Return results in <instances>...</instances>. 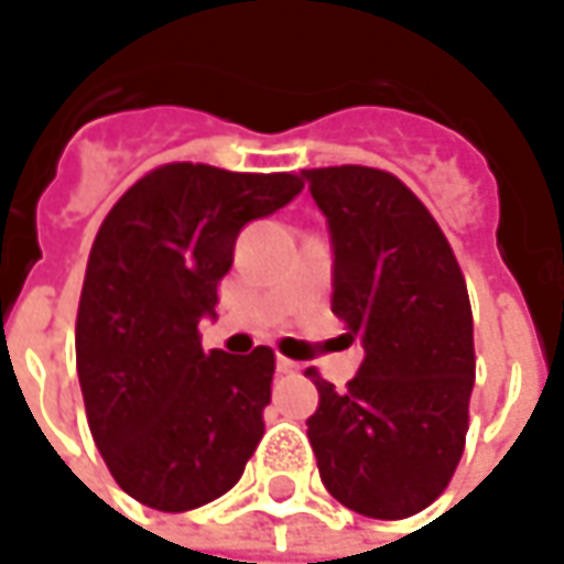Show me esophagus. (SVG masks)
I'll return each instance as SVG.
<instances>
[{
	"label": "esophagus",
	"mask_w": 564,
	"mask_h": 564,
	"mask_svg": "<svg viewBox=\"0 0 564 564\" xmlns=\"http://www.w3.org/2000/svg\"><path fill=\"white\" fill-rule=\"evenodd\" d=\"M278 370H281V373H296L299 364L290 361V358H278Z\"/></svg>",
	"instance_id": "esophagus-1"
}]
</instances>
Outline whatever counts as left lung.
<instances>
[{"label":"left lung","mask_w":564,"mask_h":564,"mask_svg":"<svg viewBox=\"0 0 564 564\" xmlns=\"http://www.w3.org/2000/svg\"><path fill=\"white\" fill-rule=\"evenodd\" d=\"M327 218L330 308L364 361L346 392L317 386L308 416L324 488L370 519H408L447 488L469 429L473 308L438 221L394 175L302 170Z\"/></svg>","instance_id":"left-lung-1"}]
</instances>
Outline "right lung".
Wrapping results in <instances>:
<instances>
[{"label":"right lung","instance_id":"obj_1","mask_svg":"<svg viewBox=\"0 0 564 564\" xmlns=\"http://www.w3.org/2000/svg\"><path fill=\"white\" fill-rule=\"evenodd\" d=\"M296 175L170 163L129 187L89 252L76 373L91 438L122 491L160 512L228 494L265 435L274 351H203L243 225L296 197Z\"/></svg>","mask_w":564,"mask_h":564}]
</instances>
